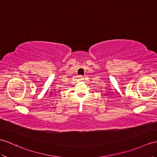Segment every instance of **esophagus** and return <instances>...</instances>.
Listing matches in <instances>:
<instances>
[{
    "instance_id": "1",
    "label": "esophagus",
    "mask_w": 157,
    "mask_h": 157,
    "mask_svg": "<svg viewBox=\"0 0 157 157\" xmlns=\"http://www.w3.org/2000/svg\"><path fill=\"white\" fill-rule=\"evenodd\" d=\"M78 78H79V79H83V76H82V75H79V76H78Z\"/></svg>"
}]
</instances>
